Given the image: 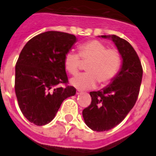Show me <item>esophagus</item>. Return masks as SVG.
<instances>
[{
  "instance_id": "1",
  "label": "esophagus",
  "mask_w": 156,
  "mask_h": 156,
  "mask_svg": "<svg viewBox=\"0 0 156 156\" xmlns=\"http://www.w3.org/2000/svg\"><path fill=\"white\" fill-rule=\"evenodd\" d=\"M81 93H82V91H81L80 90H76V94H77V95H79V94H81Z\"/></svg>"
}]
</instances>
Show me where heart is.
I'll return each mask as SVG.
<instances>
[{
    "label": "heart",
    "mask_w": 156,
    "mask_h": 156,
    "mask_svg": "<svg viewBox=\"0 0 156 156\" xmlns=\"http://www.w3.org/2000/svg\"><path fill=\"white\" fill-rule=\"evenodd\" d=\"M89 61L87 73H81L71 79V84L78 89L95 87L98 82L102 86L113 80L121 66V55L116 48H108L97 40H89L78 47V54L70 51L64 59L65 68L75 75L81 68L82 61Z\"/></svg>",
    "instance_id": "heart-1"
}]
</instances>
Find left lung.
<instances>
[{
    "label": "left lung",
    "mask_w": 156,
    "mask_h": 156,
    "mask_svg": "<svg viewBox=\"0 0 156 156\" xmlns=\"http://www.w3.org/2000/svg\"><path fill=\"white\" fill-rule=\"evenodd\" d=\"M101 36L113 40L123 64L110 85L90 92L91 102L83 109L87 126L98 132L109 130L126 118L138 100L143 72L138 54L128 41L115 35Z\"/></svg>",
    "instance_id": "obj_1"
}]
</instances>
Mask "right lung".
I'll list each match as a JSON object with an SVG mask.
<instances>
[{"label": "right lung", "mask_w": 156, "mask_h": 156, "mask_svg": "<svg viewBox=\"0 0 156 156\" xmlns=\"http://www.w3.org/2000/svg\"><path fill=\"white\" fill-rule=\"evenodd\" d=\"M75 42V35L47 31L30 39L21 51L15 66V94L21 112L31 123H49L64 100L75 95L64 65Z\"/></svg>", "instance_id": "right-lung-1"}]
</instances>
